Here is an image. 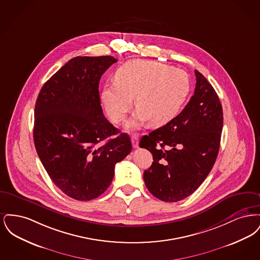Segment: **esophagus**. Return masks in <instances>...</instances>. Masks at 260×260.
Returning a JSON list of instances; mask_svg holds the SVG:
<instances>
[{
    "label": "esophagus",
    "mask_w": 260,
    "mask_h": 260,
    "mask_svg": "<svg viewBox=\"0 0 260 260\" xmlns=\"http://www.w3.org/2000/svg\"><path fill=\"white\" fill-rule=\"evenodd\" d=\"M132 143H133L134 148L138 147V135L137 134H134L132 136Z\"/></svg>",
    "instance_id": "34e87169"
}]
</instances>
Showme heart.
Returning <instances> with one entry per match:
<instances>
[{"label":"heart","mask_w":260,"mask_h":260,"mask_svg":"<svg viewBox=\"0 0 260 260\" xmlns=\"http://www.w3.org/2000/svg\"><path fill=\"white\" fill-rule=\"evenodd\" d=\"M191 91L185 71L150 60L125 62L115 74V83L106 84L101 92L104 108L116 124L123 122L131 111L134 99L138 109L126 126L135 128L147 120L161 125L173 119Z\"/></svg>","instance_id":"obj_1"}]
</instances>
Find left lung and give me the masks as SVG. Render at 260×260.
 Masks as SVG:
<instances>
[{
  "label": "left lung",
  "instance_id": "left-lung-1",
  "mask_svg": "<svg viewBox=\"0 0 260 260\" xmlns=\"http://www.w3.org/2000/svg\"><path fill=\"white\" fill-rule=\"evenodd\" d=\"M194 95L166 125L140 139L139 147L153 155L143 173L150 193L164 202L193 194L209 175L218 155L223 126L222 106L214 88L195 70Z\"/></svg>",
  "mask_w": 260,
  "mask_h": 260
}]
</instances>
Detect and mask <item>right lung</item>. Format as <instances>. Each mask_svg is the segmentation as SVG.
<instances>
[{"instance_id":"add662e5","label":"right lung","mask_w":260,"mask_h":260,"mask_svg":"<svg viewBox=\"0 0 260 260\" xmlns=\"http://www.w3.org/2000/svg\"><path fill=\"white\" fill-rule=\"evenodd\" d=\"M117 61L109 55L74 57L38 95L33 132L38 156L52 182L78 201L103 194L115 165L132 151L128 135L106 120L100 105V78Z\"/></svg>"}]
</instances>
